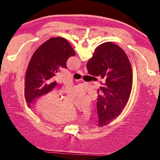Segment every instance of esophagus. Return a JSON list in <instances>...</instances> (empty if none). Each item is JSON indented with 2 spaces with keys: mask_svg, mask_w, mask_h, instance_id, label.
<instances>
[{
  "mask_svg": "<svg viewBox=\"0 0 160 160\" xmlns=\"http://www.w3.org/2000/svg\"><path fill=\"white\" fill-rule=\"evenodd\" d=\"M76 73L80 74V75H84V72H83V71H81V70H77V71H76Z\"/></svg>",
  "mask_w": 160,
  "mask_h": 160,
  "instance_id": "1",
  "label": "esophagus"
}]
</instances>
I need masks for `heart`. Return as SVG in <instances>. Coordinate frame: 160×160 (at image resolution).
Listing matches in <instances>:
<instances>
[{
    "instance_id": "obj_1",
    "label": "heart",
    "mask_w": 160,
    "mask_h": 160,
    "mask_svg": "<svg viewBox=\"0 0 160 160\" xmlns=\"http://www.w3.org/2000/svg\"><path fill=\"white\" fill-rule=\"evenodd\" d=\"M37 109L45 118L57 123L71 122L76 116L72 105L64 101H60L59 95L55 92H51L42 98L38 103ZM90 113L91 108H89L85 111V117L88 118Z\"/></svg>"
}]
</instances>
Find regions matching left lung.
Here are the masks:
<instances>
[{"label":"left lung","mask_w":160,"mask_h":160,"mask_svg":"<svg viewBox=\"0 0 160 160\" xmlns=\"http://www.w3.org/2000/svg\"><path fill=\"white\" fill-rule=\"evenodd\" d=\"M75 52L62 37H52L38 48L28 63L25 75V98L28 108L57 85L53 77L59 67L67 68V59Z\"/></svg>","instance_id":"8db88e82"}]
</instances>
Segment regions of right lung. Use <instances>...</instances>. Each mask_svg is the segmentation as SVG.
<instances>
[{"instance_id":"1","label":"right lung","mask_w":160,"mask_h":160,"mask_svg":"<svg viewBox=\"0 0 160 160\" xmlns=\"http://www.w3.org/2000/svg\"><path fill=\"white\" fill-rule=\"evenodd\" d=\"M87 69L90 75L105 79L97 99L98 125L103 127L118 117L128 102L133 83L132 65L122 48L106 42L96 48Z\"/></svg>"}]
</instances>
